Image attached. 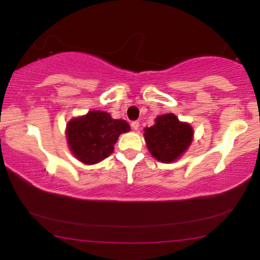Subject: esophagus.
I'll list each match as a JSON object with an SVG mask.
<instances>
[{
    "mask_svg": "<svg viewBox=\"0 0 260 260\" xmlns=\"http://www.w3.org/2000/svg\"><path fill=\"white\" fill-rule=\"evenodd\" d=\"M131 127H132L134 131L138 129V128H139V121H133L132 123H131Z\"/></svg>",
    "mask_w": 260,
    "mask_h": 260,
    "instance_id": "esophagus-1",
    "label": "esophagus"
}]
</instances>
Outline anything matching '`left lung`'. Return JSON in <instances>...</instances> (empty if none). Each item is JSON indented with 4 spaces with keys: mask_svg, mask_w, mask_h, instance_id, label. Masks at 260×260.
<instances>
[{
    "mask_svg": "<svg viewBox=\"0 0 260 260\" xmlns=\"http://www.w3.org/2000/svg\"><path fill=\"white\" fill-rule=\"evenodd\" d=\"M144 138L155 159L172 162L189 147L193 129L189 124L178 121L175 115L166 113L156 117L154 126L145 128Z\"/></svg>",
    "mask_w": 260,
    "mask_h": 260,
    "instance_id": "8db88e82",
    "label": "left lung"
}]
</instances>
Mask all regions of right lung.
<instances>
[{
  "mask_svg": "<svg viewBox=\"0 0 260 260\" xmlns=\"http://www.w3.org/2000/svg\"><path fill=\"white\" fill-rule=\"evenodd\" d=\"M129 131L123 120H113L110 113L90 111L73 118L67 126V139L71 150L82 162L96 164L113 151V145L121 133Z\"/></svg>",
  "mask_w": 260,
  "mask_h": 260,
  "instance_id": "add662e5",
  "label": "right lung"
}]
</instances>
